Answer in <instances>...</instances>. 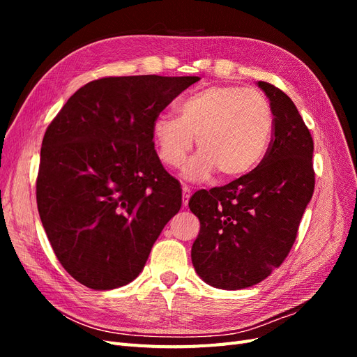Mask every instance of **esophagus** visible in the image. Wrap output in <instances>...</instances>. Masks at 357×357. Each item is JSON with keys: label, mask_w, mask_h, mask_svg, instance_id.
I'll return each mask as SVG.
<instances>
[{"label": "esophagus", "mask_w": 357, "mask_h": 357, "mask_svg": "<svg viewBox=\"0 0 357 357\" xmlns=\"http://www.w3.org/2000/svg\"><path fill=\"white\" fill-rule=\"evenodd\" d=\"M189 199H190V189L188 186H183V205L189 204Z\"/></svg>", "instance_id": "1"}]
</instances>
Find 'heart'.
<instances>
[{
  "label": "heart",
  "mask_w": 357,
  "mask_h": 357,
  "mask_svg": "<svg viewBox=\"0 0 357 357\" xmlns=\"http://www.w3.org/2000/svg\"><path fill=\"white\" fill-rule=\"evenodd\" d=\"M178 116L160 114L152 134L160 162L177 168L195 143L199 153L183 167L181 176L202 181L219 171L238 178L253 171L271 143L274 116L266 96L241 86H213L193 93L178 107Z\"/></svg>",
  "instance_id": "heart-1"
}]
</instances>
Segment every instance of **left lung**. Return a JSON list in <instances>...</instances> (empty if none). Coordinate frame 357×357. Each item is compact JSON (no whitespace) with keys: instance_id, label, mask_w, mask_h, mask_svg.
<instances>
[{"instance_id":"obj_1","label":"left lung","mask_w":357,"mask_h":357,"mask_svg":"<svg viewBox=\"0 0 357 357\" xmlns=\"http://www.w3.org/2000/svg\"><path fill=\"white\" fill-rule=\"evenodd\" d=\"M274 116L273 139L253 171L189 201L201 229L192 264L205 283L238 290L261 283L283 264L314 192L311 134L289 96L257 82Z\"/></svg>"}]
</instances>
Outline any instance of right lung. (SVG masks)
Returning <instances> with one entry per match:
<instances>
[{"instance_id":"obj_1","label":"right lung","mask_w":357,"mask_h":357,"mask_svg":"<svg viewBox=\"0 0 357 357\" xmlns=\"http://www.w3.org/2000/svg\"><path fill=\"white\" fill-rule=\"evenodd\" d=\"M197 75H126L84 84L47 126L37 207L58 261L83 286L138 277L168 220L180 183L155 150L152 125Z\"/></svg>"}]
</instances>
